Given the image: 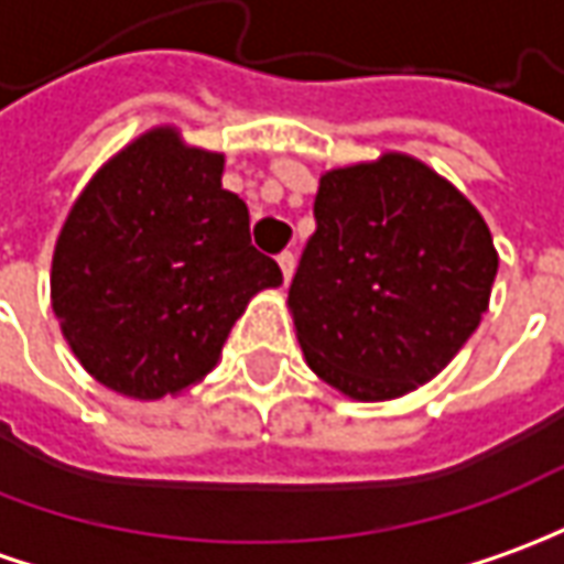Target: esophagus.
Here are the masks:
<instances>
[{
    "mask_svg": "<svg viewBox=\"0 0 564 564\" xmlns=\"http://www.w3.org/2000/svg\"><path fill=\"white\" fill-rule=\"evenodd\" d=\"M278 265H281V271H283V283L293 281V271H296V252L283 250L281 256H278Z\"/></svg>",
    "mask_w": 564,
    "mask_h": 564,
    "instance_id": "esophagus-1",
    "label": "esophagus"
}]
</instances>
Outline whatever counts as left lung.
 I'll use <instances>...</instances> for the list:
<instances>
[{"instance_id": "obj_1", "label": "left lung", "mask_w": 564, "mask_h": 564, "mask_svg": "<svg viewBox=\"0 0 564 564\" xmlns=\"http://www.w3.org/2000/svg\"><path fill=\"white\" fill-rule=\"evenodd\" d=\"M314 221L286 299L308 367L355 401L438 377L491 302L500 259L481 213L389 151L324 172Z\"/></svg>"}]
</instances>
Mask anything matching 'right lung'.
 I'll return each instance as SVG.
<instances>
[{
    "label": "right lung",
    "instance_id": "1",
    "mask_svg": "<svg viewBox=\"0 0 564 564\" xmlns=\"http://www.w3.org/2000/svg\"><path fill=\"white\" fill-rule=\"evenodd\" d=\"M225 153L153 126L91 175L52 256V308L76 361L135 401L182 394L218 364L234 321L283 274L221 187Z\"/></svg>",
    "mask_w": 564,
    "mask_h": 564
}]
</instances>
